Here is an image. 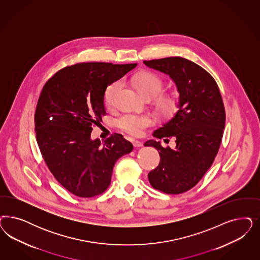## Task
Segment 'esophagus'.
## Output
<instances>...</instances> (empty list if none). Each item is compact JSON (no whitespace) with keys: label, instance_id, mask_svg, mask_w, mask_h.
<instances>
[{"label":"esophagus","instance_id":"esophagus-1","mask_svg":"<svg viewBox=\"0 0 260 260\" xmlns=\"http://www.w3.org/2000/svg\"><path fill=\"white\" fill-rule=\"evenodd\" d=\"M132 143H133L135 147H142L143 145V143L141 141H135L134 140Z\"/></svg>","mask_w":260,"mask_h":260}]
</instances>
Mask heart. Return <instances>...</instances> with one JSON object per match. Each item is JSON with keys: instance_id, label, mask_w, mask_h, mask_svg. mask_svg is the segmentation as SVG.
<instances>
[{"instance_id": "obj_1", "label": "heart", "mask_w": 260, "mask_h": 260, "mask_svg": "<svg viewBox=\"0 0 260 260\" xmlns=\"http://www.w3.org/2000/svg\"><path fill=\"white\" fill-rule=\"evenodd\" d=\"M129 81L145 98H155L164 89V81L161 78L152 73H142L131 77ZM121 89L122 82L120 80L113 81L106 87L103 100L107 108L110 109L115 106L117 95ZM155 104L162 115L169 116L178 109L179 100L172 94H159L155 99ZM155 119L150 114L133 113H126L118 117L117 121V126L122 131L135 137L142 136L144 130L153 125Z\"/></svg>"}]
</instances>
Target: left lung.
<instances>
[{
	"label": "left lung",
	"mask_w": 260,
	"mask_h": 260,
	"mask_svg": "<svg viewBox=\"0 0 260 260\" xmlns=\"http://www.w3.org/2000/svg\"><path fill=\"white\" fill-rule=\"evenodd\" d=\"M143 63L170 76L179 92L178 111L153 133L166 143L174 138L175 148L154 140L144 143L160 157L148 180L162 192L184 193L198 184L217 155L226 120L223 100L214 78L192 61L175 56Z\"/></svg>",
	"instance_id": "8db88e82"
}]
</instances>
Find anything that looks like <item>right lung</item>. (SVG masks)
<instances>
[{"instance_id": "obj_1", "label": "right lung", "mask_w": 260, "mask_h": 260, "mask_svg": "<svg viewBox=\"0 0 260 260\" xmlns=\"http://www.w3.org/2000/svg\"><path fill=\"white\" fill-rule=\"evenodd\" d=\"M136 66L78 63L61 69L43 87L34 116L36 141L51 174L76 196L104 192L116 161L133 150L122 135L102 143L92 141L91 133L106 115V87Z\"/></svg>"}]
</instances>
